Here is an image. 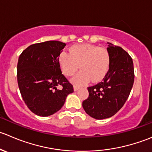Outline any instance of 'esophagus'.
Instances as JSON below:
<instances>
[{
	"label": "esophagus",
	"instance_id": "obj_1",
	"mask_svg": "<svg viewBox=\"0 0 152 152\" xmlns=\"http://www.w3.org/2000/svg\"><path fill=\"white\" fill-rule=\"evenodd\" d=\"M80 88V86H77V85H74V90L75 91H77L78 89H79Z\"/></svg>",
	"mask_w": 152,
	"mask_h": 152
}]
</instances>
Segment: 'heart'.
<instances>
[{
	"mask_svg": "<svg viewBox=\"0 0 152 152\" xmlns=\"http://www.w3.org/2000/svg\"><path fill=\"white\" fill-rule=\"evenodd\" d=\"M59 65L63 74L72 76L79 68L80 71L75 77L74 82L85 83L91 80L100 81L107 73L110 64V55L106 49L90 44L75 45L69 53L63 52L60 55Z\"/></svg>",
	"mask_w": 152,
	"mask_h": 152,
	"instance_id": "1",
	"label": "heart"
}]
</instances>
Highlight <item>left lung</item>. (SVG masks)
<instances>
[{
  "label": "left lung",
  "mask_w": 152,
  "mask_h": 152,
  "mask_svg": "<svg viewBox=\"0 0 152 152\" xmlns=\"http://www.w3.org/2000/svg\"><path fill=\"white\" fill-rule=\"evenodd\" d=\"M108 44L109 70L102 82L88 87V97L82 104L86 114L97 120L111 118L124 106L134 80L130 55L121 47Z\"/></svg>",
  "instance_id": "1"
}]
</instances>
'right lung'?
Here are the masks:
<instances>
[{
    "mask_svg": "<svg viewBox=\"0 0 152 152\" xmlns=\"http://www.w3.org/2000/svg\"><path fill=\"white\" fill-rule=\"evenodd\" d=\"M65 46L58 40L35 43L27 47L18 58L17 77L20 94L27 107L38 116L56 113L67 95L74 91L73 86L61 72L58 61Z\"/></svg>",
    "mask_w": 152,
    "mask_h": 152,
    "instance_id": "obj_1",
    "label": "right lung"
}]
</instances>
